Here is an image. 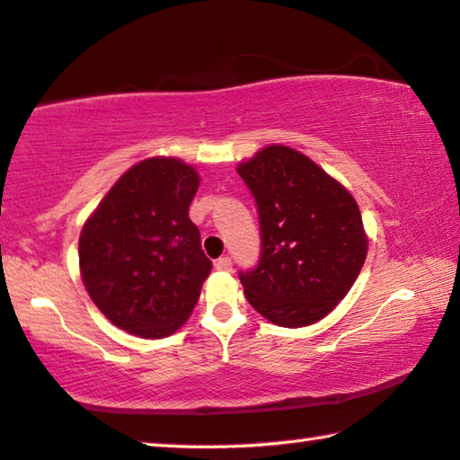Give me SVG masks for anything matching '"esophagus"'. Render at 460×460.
I'll return each mask as SVG.
<instances>
[{
  "label": "esophagus",
  "instance_id": "34e87169",
  "mask_svg": "<svg viewBox=\"0 0 460 460\" xmlns=\"http://www.w3.org/2000/svg\"><path fill=\"white\" fill-rule=\"evenodd\" d=\"M214 267L217 271H230L232 270V259L230 257H220L214 263Z\"/></svg>",
  "mask_w": 460,
  "mask_h": 460
}]
</instances>
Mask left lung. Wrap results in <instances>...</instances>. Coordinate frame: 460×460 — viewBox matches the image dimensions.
<instances>
[{
  "instance_id": "1",
  "label": "left lung",
  "mask_w": 460,
  "mask_h": 460,
  "mask_svg": "<svg viewBox=\"0 0 460 460\" xmlns=\"http://www.w3.org/2000/svg\"><path fill=\"white\" fill-rule=\"evenodd\" d=\"M236 172L257 201L261 261L240 273L244 296L279 327L324 319L353 286L368 234L353 195L294 147L271 144Z\"/></svg>"
}]
</instances>
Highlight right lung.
<instances>
[{
	"label": "right lung",
	"instance_id": "obj_1",
	"mask_svg": "<svg viewBox=\"0 0 460 460\" xmlns=\"http://www.w3.org/2000/svg\"><path fill=\"white\" fill-rule=\"evenodd\" d=\"M199 172L172 156L133 164L80 232V275L96 308L127 333L179 331L199 300L211 261L190 222Z\"/></svg>",
	"mask_w": 460,
	"mask_h": 460
}]
</instances>
